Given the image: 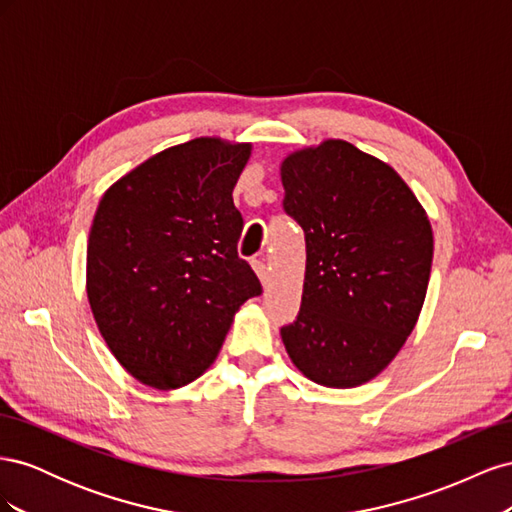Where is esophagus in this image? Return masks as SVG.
<instances>
[{
	"label": "esophagus",
	"mask_w": 512,
	"mask_h": 512,
	"mask_svg": "<svg viewBox=\"0 0 512 512\" xmlns=\"http://www.w3.org/2000/svg\"><path fill=\"white\" fill-rule=\"evenodd\" d=\"M254 271H256V275L260 277L262 284L269 282V267H267L265 260H254Z\"/></svg>",
	"instance_id": "1"
}]
</instances>
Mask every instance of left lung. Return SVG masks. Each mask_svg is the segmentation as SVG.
<instances>
[{
  "instance_id": "8db88e82",
  "label": "left lung",
  "mask_w": 512,
  "mask_h": 512,
  "mask_svg": "<svg viewBox=\"0 0 512 512\" xmlns=\"http://www.w3.org/2000/svg\"><path fill=\"white\" fill-rule=\"evenodd\" d=\"M284 211L305 232V284L284 346L303 374L348 389L378 376L427 294L433 232L395 170L346 141L282 164Z\"/></svg>"
}]
</instances>
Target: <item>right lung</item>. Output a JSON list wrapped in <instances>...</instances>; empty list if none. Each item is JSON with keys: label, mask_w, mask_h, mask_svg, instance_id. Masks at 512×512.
<instances>
[{"label": "right lung", "mask_w": 512, "mask_h": 512, "mask_svg": "<svg viewBox=\"0 0 512 512\" xmlns=\"http://www.w3.org/2000/svg\"><path fill=\"white\" fill-rule=\"evenodd\" d=\"M250 145L194 138L102 196L87 243V297L104 342L143 384L177 389L215 361L237 309L262 294L239 258L232 190Z\"/></svg>", "instance_id": "right-lung-1"}]
</instances>
